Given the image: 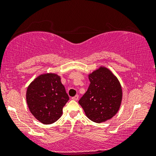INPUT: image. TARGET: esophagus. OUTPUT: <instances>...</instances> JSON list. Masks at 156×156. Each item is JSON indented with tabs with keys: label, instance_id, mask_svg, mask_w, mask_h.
<instances>
[{
	"label": "esophagus",
	"instance_id": "obj_1",
	"mask_svg": "<svg viewBox=\"0 0 156 156\" xmlns=\"http://www.w3.org/2000/svg\"><path fill=\"white\" fill-rule=\"evenodd\" d=\"M78 99H79V95H76V96H74V97H72V99L74 100V101H77Z\"/></svg>",
	"mask_w": 156,
	"mask_h": 156
}]
</instances>
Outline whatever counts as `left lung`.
<instances>
[{"label":"left lung","mask_w":156,"mask_h":156,"mask_svg":"<svg viewBox=\"0 0 156 156\" xmlns=\"http://www.w3.org/2000/svg\"><path fill=\"white\" fill-rule=\"evenodd\" d=\"M90 84L79 101L87 118L100 123L117 114L123 92L118 78L107 67L100 66L89 74Z\"/></svg>","instance_id":"1"}]
</instances>
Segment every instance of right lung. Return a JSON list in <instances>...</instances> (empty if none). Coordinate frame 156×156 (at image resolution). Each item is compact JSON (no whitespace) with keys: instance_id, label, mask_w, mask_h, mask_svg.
Listing matches in <instances>:
<instances>
[{"instance_id":"obj_1","label":"right lung","mask_w":156,"mask_h":156,"mask_svg":"<svg viewBox=\"0 0 156 156\" xmlns=\"http://www.w3.org/2000/svg\"><path fill=\"white\" fill-rule=\"evenodd\" d=\"M68 100L69 96L57 74H40L27 87L26 101L30 112L43 124L58 120Z\"/></svg>"}]
</instances>
